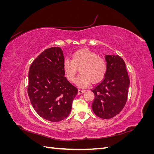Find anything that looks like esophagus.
<instances>
[{
	"instance_id": "34e87169",
	"label": "esophagus",
	"mask_w": 154,
	"mask_h": 154,
	"mask_svg": "<svg viewBox=\"0 0 154 154\" xmlns=\"http://www.w3.org/2000/svg\"><path fill=\"white\" fill-rule=\"evenodd\" d=\"M85 92V90H83V89H78V94H81L82 93H83Z\"/></svg>"
}]
</instances>
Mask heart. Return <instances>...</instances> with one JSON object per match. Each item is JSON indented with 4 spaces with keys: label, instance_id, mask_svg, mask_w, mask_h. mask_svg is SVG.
Here are the masks:
<instances>
[{
    "label": "heart",
    "instance_id": "1",
    "mask_svg": "<svg viewBox=\"0 0 154 154\" xmlns=\"http://www.w3.org/2000/svg\"><path fill=\"white\" fill-rule=\"evenodd\" d=\"M62 67L65 76L71 82L75 80L78 69L80 68V74L77 78L76 83L81 87L88 86L91 82H100L107 71L106 60L87 49L76 51L72 54V60L65 58Z\"/></svg>",
    "mask_w": 154,
    "mask_h": 154
}]
</instances>
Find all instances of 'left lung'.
I'll use <instances>...</instances> for the list:
<instances>
[{
	"mask_svg": "<svg viewBox=\"0 0 154 154\" xmlns=\"http://www.w3.org/2000/svg\"><path fill=\"white\" fill-rule=\"evenodd\" d=\"M105 76L92 90L95 96L92 109L98 117L110 119L119 114L125 106L130 80L125 63L119 55L105 54Z\"/></svg>",
	"mask_w": 154,
	"mask_h": 154,
	"instance_id": "1",
	"label": "left lung"
}]
</instances>
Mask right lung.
<instances>
[{
    "mask_svg": "<svg viewBox=\"0 0 154 154\" xmlns=\"http://www.w3.org/2000/svg\"><path fill=\"white\" fill-rule=\"evenodd\" d=\"M63 51L59 47L45 49L31 63L27 93L38 114L58 122L67 117L78 88L64 76Z\"/></svg>",
    "mask_w": 154,
    "mask_h": 154,
    "instance_id": "right-lung-1",
    "label": "right lung"
}]
</instances>
